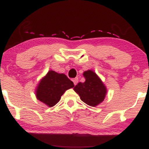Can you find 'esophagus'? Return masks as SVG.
I'll use <instances>...</instances> for the list:
<instances>
[{"label":"esophagus","mask_w":149,"mask_h":149,"mask_svg":"<svg viewBox=\"0 0 149 149\" xmlns=\"http://www.w3.org/2000/svg\"><path fill=\"white\" fill-rule=\"evenodd\" d=\"M73 80V83H74V85H76L77 83H78V78H73V79L72 80Z\"/></svg>","instance_id":"esophagus-1"}]
</instances>
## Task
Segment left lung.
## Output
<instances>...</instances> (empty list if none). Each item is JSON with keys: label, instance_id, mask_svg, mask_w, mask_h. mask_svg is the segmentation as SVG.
Instances as JSON below:
<instances>
[{"label": "left lung", "instance_id": "1", "mask_svg": "<svg viewBox=\"0 0 149 149\" xmlns=\"http://www.w3.org/2000/svg\"><path fill=\"white\" fill-rule=\"evenodd\" d=\"M84 83H78L74 91L79 95L80 100L90 107H96L103 102L107 94V88L95 72L88 70L83 73Z\"/></svg>", "mask_w": 149, "mask_h": 149}]
</instances>
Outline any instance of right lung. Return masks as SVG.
<instances>
[{"instance_id":"add662e5","label":"right lung","mask_w":149,"mask_h":149,"mask_svg":"<svg viewBox=\"0 0 149 149\" xmlns=\"http://www.w3.org/2000/svg\"><path fill=\"white\" fill-rule=\"evenodd\" d=\"M73 87V82L64 73L49 71L40 80L36 95L39 101L49 107H52L59 102L66 90Z\"/></svg>"}]
</instances>
